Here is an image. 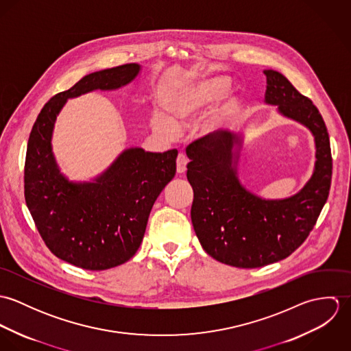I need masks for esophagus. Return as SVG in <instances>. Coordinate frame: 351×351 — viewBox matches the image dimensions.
Wrapping results in <instances>:
<instances>
[{"label": "esophagus", "instance_id": "1", "mask_svg": "<svg viewBox=\"0 0 351 351\" xmlns=\"http://www.w3.org/2000/svg\"><path fill=\"white\" fill-rule=\"evenodd\" d=\"M186 165H188V158L185 156V154L180 152L177 156V173H180V174L185 173Z\"/></svg>", "mask_w": 351, "mask_h": 351}]
</instances>
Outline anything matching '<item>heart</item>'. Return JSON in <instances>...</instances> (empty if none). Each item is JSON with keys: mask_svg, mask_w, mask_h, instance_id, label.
I'll use <instances>...</instances> for the list:
<instances>
[{"mask_svg": "<svg viewBox=\"0 0 351 351\" xmlns=\"http://www.w3.org/2000/svg\"><path fill=\"white\" fill-rule=\"evenodd\" d=\"M228 86V80L213 78L200 82L181 84L170 90L165 100V110L154 112L151 116L152 128L165 138H174L178 134L180 127L193 119L201 109L215 100ZM231 104L224 102L213 106L208 110L199 123L201 132L209 134L219 130L231 112Z\"/></svg>", "mask_w": 351, "mask_h": 351, "instance_id": "1", "label": "heart"}]
</instances>
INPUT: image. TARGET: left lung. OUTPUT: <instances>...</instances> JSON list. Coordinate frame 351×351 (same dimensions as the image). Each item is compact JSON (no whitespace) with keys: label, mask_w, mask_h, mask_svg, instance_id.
Wrapping results in <instances>:
<instances>
[{"label":"left lung","mask_w":351,"mask_h":351,"mask_svg":"<svg viewBox=\"0 0 351 351\" xmlns=\"http://www.w3.org/2000/svg\"><path fill=\"white\" fill-rule=\"evenodd\" d=\"M265 101L305 125L315 138L316 162L299 193L265 200L239 182L237 166L242 141L231 131H215L186 147V177L193 188L192 223L202 249L216 261L243 269L262 267L299 249L327 201L332 158L327 127L317 108L278 71L263 70Z\"/></svg>","instance_id":"obj_1"}]
</instances>
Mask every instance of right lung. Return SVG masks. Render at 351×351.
<instances>
[{
    "instance_id": "add662e5",
    "label": "right lung",
    "mask_w": 351,
    "mask_h": 351,
    "mask_svg": "<svg viewBox=\"0 0 351 351\" xmlns=\"http://www.w3.org/2000/svg\"><path fill=\"white\" fill-rule=\"evenodd\" d=\"M139 71L138 63H127L85 75L43 106L28 139L27 206L51 252L81 269H110L135 255L154 202L176 176L178 151L128 149L93 182H71L59 171L52 154L53 124L67 99L96 89H119Z\"/></svg>"
}]
</instances>
